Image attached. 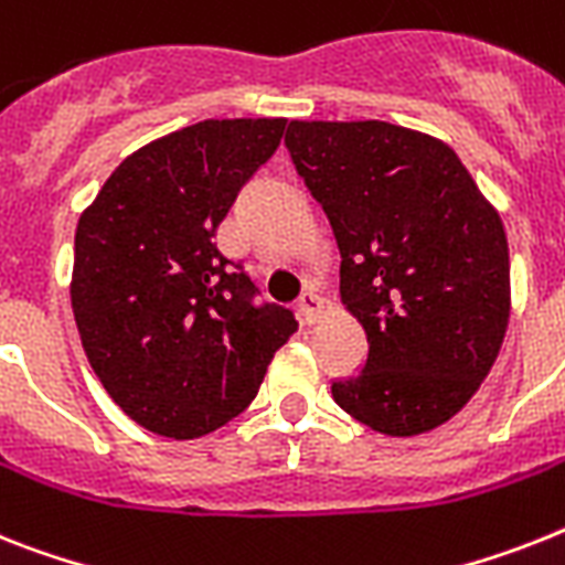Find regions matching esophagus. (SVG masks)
<instances>
[{"mask_svg":"<svg viewBox=\"0 0 565 565\" xmlns=\"http://www.w3.org/2000/svg\"><path fill=\"white\" fill-rule=\"evenodd\" d=\"M297 311H300L302 323H315L317 317H320V311H323V300H320V294L311 291V288H306V291L300 294V300H297Z\"/></svg>","mask_w":565,"mask_h":565,"instance_id":"obj_1","label":"esophagus"}]
</instances>
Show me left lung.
I'll use <instances>...</instances> for the list:
<instances>
[{
	"label": "left lung",
	"mask_w": 565,
	"mask_h": 565,
	"mask_svg": "<svg viewBox=\"0 0 565 565\" xmlns=\"http://www.w3.org/2000/svg\"><path fill=\"white\" fill-rule=\"evenodd\" d=\"M288 156L332 225L340 297L366 332L334 377L349 416L386 436L454 418L491 372L511 309L497 210L454 149L384 120H291Z\"/></svg>",
	"instance_id": "8db88e82"
}]
</instances>
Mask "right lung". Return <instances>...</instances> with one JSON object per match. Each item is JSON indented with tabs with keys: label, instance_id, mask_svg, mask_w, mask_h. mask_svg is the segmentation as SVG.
I'll use <instances>...</instances> for the list:
<instances>
[{
	"label": "right lung",
	"instance_id": "obj_1",
	"mask_svg": "<svg viewBox=\"0 0 565 565\" xmlns=\"http://www.w3.org/2000/svg\"><path fill=\"white\" fill-rule=\"evenodd\" d=\"M286 120H202L126 158L74 233L72 309L95 375L126 416L167 439L236 418L294 332L259 300L216 227L277 152Z\"/></svg>",
	"mask_w": 565,
	"mask_h": 565
}]
</instances>
